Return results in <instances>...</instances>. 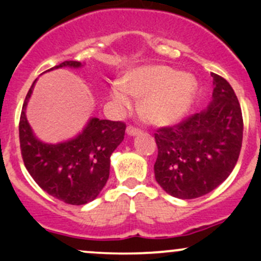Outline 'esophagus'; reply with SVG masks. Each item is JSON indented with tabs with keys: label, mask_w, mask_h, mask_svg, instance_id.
Returning <instances> with one entry per match:
<instances>
[{
	"label": "esophagus",
	"mask_w": 261,
	"mask_h": 261,
	"mask_svg": "<svg viewBox=\"0 0 261 261\" xmlns=\"http://www.w3.org/2000/svg\"><path fill=\"white\" fill-rule=\"evenodd\" d=\"M126 133H127L130 136H135V135H139V134H141V130L139 127H135V126L130 125L127 126V128H126Z\"/></svg>",
	"instance_id": "34e87169"
}]
</instances>
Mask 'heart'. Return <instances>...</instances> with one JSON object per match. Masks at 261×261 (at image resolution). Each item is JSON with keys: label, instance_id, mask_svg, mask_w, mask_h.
Listing matches in <instances>:
<instances>
[{"label": "heart", "instance_id": "heart-1", "mask_svg": "<svg viewBox=\"0 0 261 261\" xmlns=\"http://www.w3.org/2000/svg\"><path fill=\"white\" fill-rule=\"evenodd\" d=\"M196 89L197 82L191 74L164 65H151L126 73L122 83L112 84L111 96L121 107L131 105L128 93L141 98L140 112L145 120L164 126L186 114Z\"/></svg>", "mask_w": 261, "mask_h": 261}]
</instances>
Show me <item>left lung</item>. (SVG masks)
I'll use <instances>...</instances> for the list:
<instances>
[{
	"label": "left lung",
	"instance_id": "left-lung-1",
	"mask_svg": "<svg viewBox=\"0 0 261 261\" xmlns=\"http://www.w3.org/2000/svg\"><path fill=\"white\" fill-rule=\"evenodd\" d=\"M211 75L215 88L208 107L155 134V179L177 198H198L217 188L240 155L244 131L240 103L225 78Z\"/></svg>",
	"mask_w": 261,
	"mask_h": 261
}]
</instances>
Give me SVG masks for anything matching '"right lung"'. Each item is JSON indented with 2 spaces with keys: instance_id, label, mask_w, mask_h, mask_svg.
<instances>
[{
  "instance_id": "obj_1",
  "label": "right lung",
  "mask_w": 261,
  "mask_h": 261,
  "mask_svg": "<svg viewBox=\"0 0 261 261\" xmlns=\"http://www.w3.org/2000/svg\"><path fill=\"white\" fill-rule=\"evenodd\" d=\"M62 67L80 68L82 64L69 60L49 70ZM35 82L26 94L18 123L23 164L38 186L54 198L74 206L88 203L106 186L110 158L122 143L126 125L121 121L93 117L72 140L60 144L43 143L35 138L25 115Z\"/></svg>"
}]
</instances>
